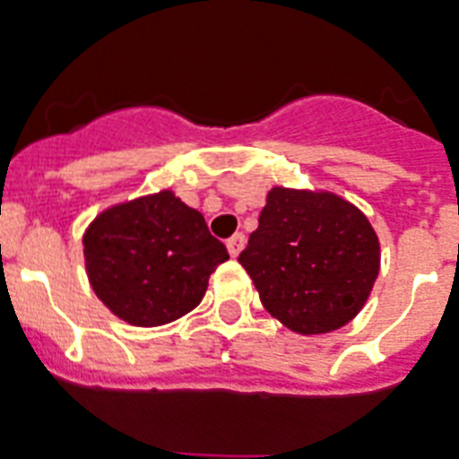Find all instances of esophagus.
<instances>
[{"label": "esophagus", "mask_w": 459, "mask_h": 459, "mask_svg": "<svg viewBox=\"0 0 459 459\" xmlns=\"http://www.w3.org/2000/svg\"><path fill=\"white\" fill-rule=\"evenodd\" d=\"M226 247H229V254L236 259L238 254L242 252V247H245V236L242 233H236V236H230L229 240H226Z\"/></svg>", "instance_id": "esophagus-1"}]
</instances>
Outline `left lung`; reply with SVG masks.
I'll use <instances>...</instances> for the list:
<instances>
[{"instance_id": "obj_1", "label": "left lung", "mask_w": 459, "mask_h": 459, "mask_svg": "<svg viewBox=\"0 0 459 459\" xmlns=\"http://www.w3.org/2000/svg\"><path fill=\"white\" fill-rule=\"evenodd\" d=\"M238 261L277 322L317 336L359 315L380 271V242L342 195L273 186Z\"/></svg>"}]
</instances>
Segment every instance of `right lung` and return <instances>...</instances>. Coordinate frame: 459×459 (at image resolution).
<instances>
[{
  "label": "right lung",
  "mask_w": 459,
  "mask_h": 459,
  "mask_svg": "<svg viewBox=\"0 0 459 459\" xmlns=\"http://www.w3.org/2000/svg\"><path fill=\"white\" fill-rule=\"evenodd\" d=\"M83 261L111 315L133 326H160L203 301L229 252L198 210L163 188L100 212L83 233Z\"/></svg>",
  "instance_id": "1"
}]
</instances>
